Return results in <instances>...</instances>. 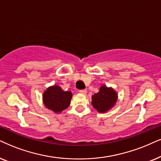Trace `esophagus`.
Wrapping results in <instances>:
<instances>
[{
  "instance_id": "esophagus-1",
  "label": "esophagus",
  "mask_w": 161,
  "mask_h": 161,
  "mask_svg": "<svg viewBox=\"0 0 161 161\" xmlns=\"http://www.w3.org/2000/svg\"><path fill=\"white\" fill-rule=\"evenodd\" d=\"M79 93H82V94H85L87 93L86 89H82V90H79Z\"/></svg>"
}]
</instances>
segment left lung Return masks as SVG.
Segmentation results:
<instances>
[{
  "label": "left lung",
  "mask_w": 161,
  "mask_h": 161,
  "mask_svg": "<svg viewBox=\"0 0 161 161\" xmlns=\"http://www.w3.org/2000/svg\"><path fill=\"white\" fill-rule=\"evenodd\" d=\"M117 99V93L111 87L103 85L98 93L92 96V105L100 113L108 111L114 105Z\"/></svg>",
  "instance_id": "1"
}]
</instances>
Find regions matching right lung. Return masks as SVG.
Returning a JSON list of instances; mask_svg holds the SVG:
<instances>
[{"label": "right lung", "instance_id": "add662e5", "mask_svg": "<svg viewBox=\"0 0 161 161\" xmlns=\"http://www.w3.org/2000/svg\"><path fill=\"white\" fill-rule=\"evenodd\" d=\"M72 94L70 91H64L58 85L50 87L43 95L44 105L54 112H62L70 105Z\"/></svg>", "mask_w": 161, "mask_h": 161}]
</instances>
